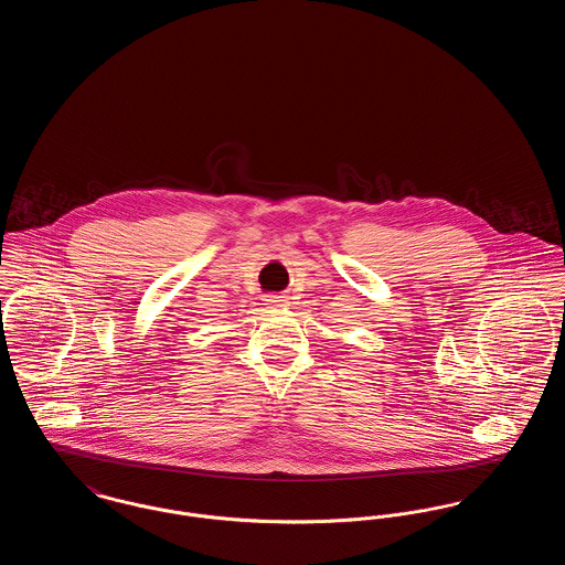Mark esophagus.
<instances>
[{"label":"esophagus","instance_id":"esophagus-1","mask_svg":"<svg viewBox=\"0 0 565 565\" xmlns=\"http://www.w3.org/2000/svg\"><path fill=\"white\" fill-rule=\"evenodd\" d=\"M265 305L270 309H284L288 305V298L286 296L270 295L265 298Z\"/></svg>","mask_w":565,"mask_h":565}]
</instances>
